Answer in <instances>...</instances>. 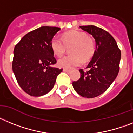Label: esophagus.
Segmentation results:
<instances>
[{
	"label": "esophagus",
	"mask_w": 133,
	"mask_h": 133,
	"mask_svg": "<svg viewBox=\"0 0 133 133\" xmlns=\"http://www.w3.org/2000/svg\"><path fill=\"white\" fill-rule=\"evenodd\" d=\"M63 70V71H65V72H70V71H71V70H68V69H65V68H64Z\"/></svg>",
	"instance_id": "esophagus-1"
}]
</instances>
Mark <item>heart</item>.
I'll use <instances>...</instances> for the list:
<instances>
[{
  "label": "heart",
  "instance_id": "b5f03b06",
  "mask_svg": "<svg viewBox=\"0 0 133 133\" xmlns=\"http://www.w3.org/2000/svg\"><path fill=\"white\" fill-rule=\"evenodd\" d=\"M70 48L71 55L64 56L57 60L59 68L71 69L80 65L82 62H88L95 53V43L86 33L74 30L63 33L61 39L54 37L51 41V49L54 55L60 57L65 54L67 48Z\"/></svg>",
  "mask_w": 133,
  "mask_h": 133
}]
</instances>
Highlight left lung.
Masks as SVG:
<instances>
[{
    "mask_svg": "<svg viewBox=\"0 0 133 133\" xmlns=\"http://www.w3.org/2000/svg\"><path fill=\"white\" fill-rule=\"evenodd\" d=\"M95 39L96 50L86 68L79 70L80 78L72 83L76 92L84 98L98 96L107 90L115 81L119 71L121 52L115 39L102 29L94 25L80 26Z\"/></svg>",
    "mask_w": 133,
    "mask_h": 133,
    "instance_id": "1",
    "label": "left lung"
}]
</instances>
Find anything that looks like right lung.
<instances>
[{
  "instance_id": "1",
  "label": "right lung",
  "mask_w": 133,
  "mask_h": 133,
  "mask_svg": "<svg viewBox=\"0 0 133 133\" xmlns=\"http://www.w3.org/2000/svg\"><path fill=\"white\" fill-rule=\"evenodd\" d=\"M60 30L41 26L25 35L15 47L12 71L18 85L32 96L50 92L63 70L52 67L57 61L51 49V41Z\"/></svg>"
}]
</instances>
